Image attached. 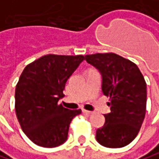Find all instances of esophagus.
Wrapping results in <instances>:
<instances>
[{"label": "esophagus", "mask_w": 159, "mask_h": 159, "mask_svg": "<svg viewBox=\"0 0 159 159\" xmlns=\"http://www.w3.org/2000/svg\"><path fill=\"white\" fill-rule=\"evenodd\" d=\"M82 112H83L84 114H86V115H91V114H92V112H90V111H87V110H82Z\"/></svg>", "instance_id": "34e87169"}]
</instances>
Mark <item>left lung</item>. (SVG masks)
<instances>
[{"label":"left lung","mask_w":159,"mask_h":159,"mask_svg":"<svg viewBox=\"0 0 159 159\" xmlns=\"http://www.w3.org/2000/svg\"><path fill=\"white\" fill-rule=\"evenodd\" d=\"M88 63L102 75V91L110 97L111 112L96 131L98 143L120 148L137 136L146 111V83L136 64L114 53L87 55Z\"/></svg>","instance_id":"obj_1"}]
</instances>
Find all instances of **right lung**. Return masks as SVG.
I'll use <instances>...</instances> for the list:
<instances>
[{"instance_id": "1", "label": "right lung", "mask_w": 159, "mask_h": 159, "mask_svg": "<svg viewBox=\"0 0 159 159\" xmlns=\"http://www.w3.org/2000/svg\"><path fill=\"white\" fill-rule=\"evenodd\" d=\"M84 59L82 55H46L22 71L16 87V113L23 132L35 144L52 148L67 141L70 123L81 109L64 108L58 101Z\"/></svg>"}]
</instances>
